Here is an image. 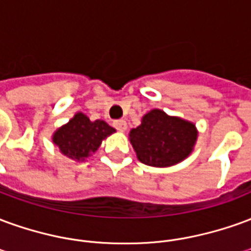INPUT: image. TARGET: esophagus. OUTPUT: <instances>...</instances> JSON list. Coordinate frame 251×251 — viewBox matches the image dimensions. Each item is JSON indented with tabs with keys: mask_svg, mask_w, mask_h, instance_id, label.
Here are the masks:
<instances>
[{
	"mask_svg": "<svg viewBox=\"0 0 251 251\" xmlns=\"http://www.w3.org/2000/svg\"><path fill=\"white\" fill-rule=\"evenodd\" d=\"M114 127L118 131H125L127 129V124H126V121L120 120V121H114Z\"/></svg>",
	"mask_w": 251,
	"mask_h": 251,
	"instance_id": "34e87169",
	"label": "esophagus"
}]
</instances>
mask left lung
I'll return each instance as SVG.
<instances>
[{"mask_svg":"<svg viewBox=\"0 0 251 251\" xmlns=\"http://www.w3.org/2000/svg\"><path fill=\"white\" fill-rule=\"evenodd\" d=\"M198 134L194 122L153 109L142 117L141 125L131 129L129 140L142 164L168 168L194 152Z\"/></svg>","mask_w":251,"mask_h":251,"instance_id":"left-lung-1","label":"left lung"}]
</instances>
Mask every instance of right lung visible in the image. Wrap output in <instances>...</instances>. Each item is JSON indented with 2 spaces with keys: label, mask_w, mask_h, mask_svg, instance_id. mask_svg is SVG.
I'll return each instance as SVG.
<instances>
[{
  "label": "right lung",
  "mask_w": 251,
  "mask_h": 251,
  "mask_svg": "<svg viewBox=\"0 0 251 251\" xmlns=\"http://www.w3.org/2000/svg\"><path fill=\"white\" fill-rule=\"evenodd\" d=\"M113 133H115V129L107 122L90 121L84 113L77 111L67 124L53 131L52 142L63 156L80 163L93 156L102 141Z\"/></svg>",
  "instance_id": "right-lung-1"
}]
</instances>
